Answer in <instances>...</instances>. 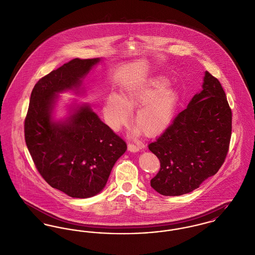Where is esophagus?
<instances>
[{
	"label": "esophagus",
	"mask_w": 255,
	"mask_h": 255,
	"mask_svg": "<svg viewBox=\"0 0 255 255\" xmlns=\"http://www.w3.org/2000/svg\"><path fill=\"white\" fill-rule=\"evenodd\" d=\"M128 150L129 152H132V153H136V152H139L141 150V147L138 146V145H134V144H128Z\"/></svg>",
	"instance_id": "34e87169"
}]
</instances>
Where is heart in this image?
I'll return each mask as SVG.
<instances>
[{"label":"heart","mask_w":255,"mask_h":255,"mask_svg":"<svg viewBox=\"0 0 255 255\" xmlns=\"http://www.w3.org/2000/svg\"><path fill=\"white\" fill-rule=\"evenodd\" d=\"M168 85L169 80L165 77L154 76L126 87L121 96L116 93L106 95L102 103L106 124L119 130L129 122L131 109L139 105L134 114V133L141 130L147 136L161 133L172 122L181 101L180 92Z\"/></svg>","instance_id":"b5f03b06"}]
</instances>
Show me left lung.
Returning a JSON list of instances; mask_svg holds the SVG:
<instances>
[{
    "instance_id": "1",
    "label": "left lung",
    "mask_w": 255,
    "mask_h": 255,
    "mask_svg": "<svg viewBox=\"0 0 255 255\" xmlns=\"http://www.w3.org/2000/svg\"><path fill=\"white\" fill-rule=\"evenodd\" d=\"M232 113L220 81L204 73L200 92L149 150L160 161L151 187L165 196L191 192L221 168L229 148Z\"/></svg>"
}]
</instances>
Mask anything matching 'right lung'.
<instances>
[{
  "label": "right lung",
  "mask_w": 255,
  "mask_h": 255,
  "mask_svg": "<svg viewBox=\"0 0 255 255\" xmlns=\"http://www.w3.org/2000/svg\"><path fill=\"white\" fill-rule=\"evenodd\" d=\"M102 58L73 59L38 80L25 120V140L34 164L52 187L72 198H89L105 187L116 161L127 151L85 102L73 100L57 119L60 94L84 95L83 79Z\"/></svg>",
  "instance_id": "right-lung-1"
}]
</instances>
